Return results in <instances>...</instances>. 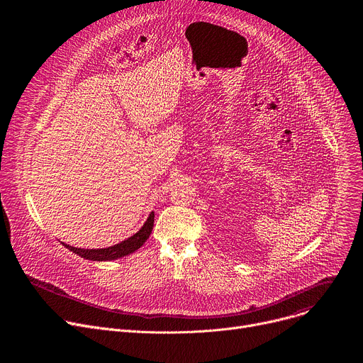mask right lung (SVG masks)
<instances>
[{
    "label": "right lung",
    "mask_w": 363,
    "mask_h": 363,
    "mask_svg": "<svg viewBox=\"0 0 363 363\" xmlns=\"http://www.w3.org/2000/svg\"><path fill=\"white\" fill-rule=\"evenodd\" d=\"M153 213L149 214L146 223L143 224V227L130 238L108 247V248H97V250H84V248H76L67 244H63L66 248H69L70 251H73L74 254L86 258V260H93V262H106V260H116V258L125 257L133 251H136L138 248H140L143 245V242L149 238L152 228H153Z\"/></svg>",
    "instance_id": "1"
}]
</instances>
